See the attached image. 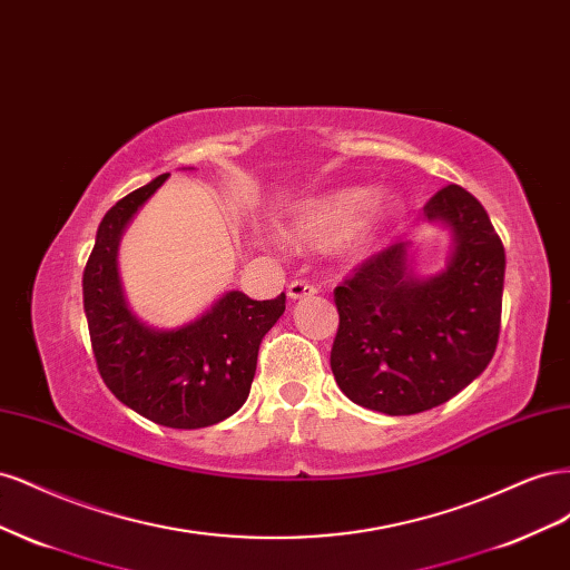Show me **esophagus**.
Wrapping results in <instances>:
<instances>
[{
    "instance_id": "obj_1",
    "label": "esophagus",
    "mask_w": 570,
    "mask_h": 570,
    "mask_svg": "<svg viewBox=\"0 0 570 570\" xmlns=\"http://www.w3.org/2000/svg\"><path fill=\"white\" fill-rule=\"evenodd\" d=\"M316 285L306 283V281H292L287 287V295L289 299H304V297H314L316 295Z\"/></svg>"
}]
</instances>
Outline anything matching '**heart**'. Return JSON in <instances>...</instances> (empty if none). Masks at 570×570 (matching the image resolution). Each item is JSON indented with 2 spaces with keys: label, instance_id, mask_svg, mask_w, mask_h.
Returning a JSON list of instances; mask_svg holds the SVG:
<instances>
[{
  "label": "heart",
  "instance_id": "obj_1",
  "mask_svg": "<svg viewBox=\"0 0 570 570\" xmlns=\"http://www.w3.org/2000/svg\"><path fill=\"white\" fill-rule=\"evenodd\" d=\"M396 216V199L373 187L350 185L304 197L287 214V237L302 247L344 243L352 254L368 252Z\"/></svg>",
  "mask_w": 570,
  "mask_h": 570
}]
</instances>
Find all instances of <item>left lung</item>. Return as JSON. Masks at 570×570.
<instances>
[{"label":"left lung","mask_w":570,"mask_h":570,"mask_svg":"<svg viewBox=\"0 0 570 570\" xmlns=\"http://www.w3.org/2000/svg\"><path fill=\"white\" fill-rule=\"evenodd\" d=\"M423 214L452 230L444 271L421 278L411 243H394L335 287V381L354 404L387 416L450 402L488 368L502 327L507 256L488 212L446 185Z\"/></svg>","instance_id":"1"}]
</instances>
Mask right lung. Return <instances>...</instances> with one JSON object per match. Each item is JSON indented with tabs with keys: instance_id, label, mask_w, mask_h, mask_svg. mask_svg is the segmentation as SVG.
Segmentation results:
<instances>
[{
	"instance_id": "add662e5",
	"label": "right lung",
	"mask_w": 570,
	"mask_h": 570,
	"mask_svg": "<svg viewBox=\"0 0 570 570\" xmlns=\"http://www.w3.org/2000/svg\"><path fill=\"white\" fill-rule=\"evenodd\" d=\"M166 178L135 189L101 218L82 273V304L99 375L116 400L159 425L195 430L226 421L247 402L258 344L283 316L285 292L256 302L230 289L176 331L135 318L118 281V243Z\"/></svg>"
}]
</instances>
